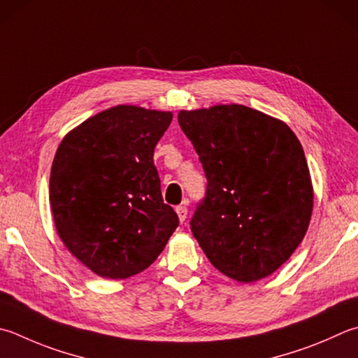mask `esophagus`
<instances>
[{"label":"esophagus","mask_w":358,"mask_h":358,"mask_svg":"<svg viewBox=\"0 0 358 358\" xmlns=\"http://www.w3.org/2000/svg\"><path fill=\"white\" fill-rule=\"evenodd\" d=\"M176 213H178V217H179V221H180V222H184V221L187 220V213H188V210H187V207H185V206H179V207H176Z\"/></svg>","instance_id":"1"}]
</instances>
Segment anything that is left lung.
I'll return each mask as SVG.
<instances>
[{
    "label": "left lung",
    "instance_id": "obj_1",
    "mask_svg": "<svg viewBox=\"0 0 358 358\" xmlns=\"http://www.w3.org/2000/svg\"><path fill=\"white\" fill-rule=\"evenodd\" d=\"M178 121L207 178L193 237L227 278H268L292 257L312 218L301 141L284 121L241 104L180 110Z\"/></svg>",
    "mask_w": 358,
    "mask_h": 358
}]
</instances>
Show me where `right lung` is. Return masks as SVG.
Wrapping results in <instances>:
<instances>
[{
    "label": "right lung",
    "mask_w": 358,
    "mask_h": 358,
    "mask_svg": "<svg viewBox=\"0 0 358 358\" xmlns=\"http://www.w3.org/2000/svg\"><path fill=\"white\" fill-rule=\"evenodd\" d=\"M171 120V112L120 104L60 141L50 176L54 224L66 249L101 278L141 273L179 226L152 160Z\"/></svg>",
    "instance_id": "add662e5"
}]
</instances>
